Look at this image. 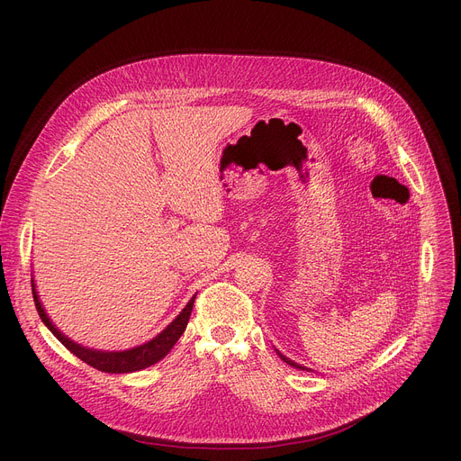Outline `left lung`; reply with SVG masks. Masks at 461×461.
<instances>
[{"label":"left lung","mask_w":461,"mask_h":461,"mask_svg":"<svg viewBox=\"0 0 461 461\" xmlns=\"http://www.w3.org/2000/svg\"><path fill=\"white\" fill-rule=\"evenodd\" d=\"M278 355H280V358H282V360H284V362H287V365H289V366H294V368H299V370H306V368H304V366H301V365H297V362H294V360H289V358H287V357H284V355H282V353H278Z\"/></svg>","instance_id":"obj_1"}]
</instances>
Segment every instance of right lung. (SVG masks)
<instances>
[{"mask_svg": "<svg viewBox=\"0 0 461 461\" xmlns=\"http://www.w3.org/2000/svg\"><path fill=\"white\" fill-rule=\"evenodd\" d=\"M33 282V280H32ZM33 299H35V306H37V312L39 316L42 320V323L54 332V336L58 338V340L70 351L75 353L80 360H84L86 365L101 370V372H108V374H129V372H138V370H143L148 368L151 365H155V362H158L160 358H164L169 349H172L176 346V342L181 338V334L185 332L186 329V323L190 320V313H192V306H194V299H196V295H194L188 304L183 308V312L179 313V316L169 323L158 336H155L153 340H149L148 344L143 346H138V348H132V349H127V351H95V349H87V348H82L80 344H75L70 342L67 336H63L54 325L52 321L48 320V316L44 313V308L41 306L39 303V297H37V292H35V285H33Z\"/></svg>", "mask_w": 461, "mask_h": 461, "instance_id": "1", "label": "right lung"}]
</instances>
